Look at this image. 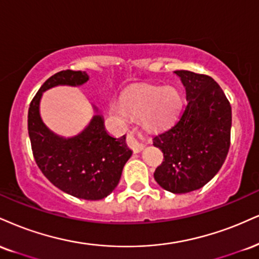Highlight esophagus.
Returning a JSON list of instances; mask_svg holds the SVG:
<instances>
[{
	"mask_svg": "<svg viewBox=\"0 0 259 259\" xmlns=\"http://www.w3.org/2000/svg\"><path fill=\"white\" fill-rule=\"evenodd\" d=\"M126 142H127V146H129V147L132 148L133 151L135 152V153H139V152H141L143 147H145V143H143V141H140V140L136 138V135L134 133H130L129 135H127Z\"/></svg>",
	"mask_w": 259,
	"mask_h": 259,
	"instance_id": "esophagus-1",
	"label": "esophagus"
}]
</instances>
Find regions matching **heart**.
Wrapping results in <instances>:
<instances>
[{"mask_svg": "<svg viewBox=\"0 0 259 259\" xmlns=\"http://www.w3.org/2000/svg\"><path fill=\"white\" fill-rule=\"evenodd\" d=\"M182 99L174 88L163 87H139L126 92L120 100H112L110 112L121 121L133 116L142 117L143 123L151 129L169 125L179 113Z\"/></svg>", "mask_w": 259, "mask_h": 259, "instance_id": "1", "label": "heart"}]
</instances>
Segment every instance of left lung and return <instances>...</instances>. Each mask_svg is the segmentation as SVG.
<instances>
[{"label":"left lung","instance_id":"left-lung-1","mask_svg":"<svg viewBox=\"0 0 259 259\" xmlns=\"http://www.w3.org/2000/svg\"><path fill=\"white\" fill-rule=\"evenodd\" d=\"M187 105L179 119L153 138L164 161L154 171L161 188L175 194L204 187L219 172L230 146L232 107L210 76L179 70Z\"/></svg>","mask_w":259,"mask_h":259}]
</instances>
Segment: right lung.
Here are the masks:
<instances>
[{
    "mask_svg": "<svg viewBox=\"0 0 259 259\" xmlns=\"http://www.w3.org/2000/svg\"><path fill=\"white\" fill-rule=\"evenodd\" d=\"M88 79L87 72L72 70L49 77L31 101L27 127L33 158L43 175L72 197L100 200L113 192L133 154L125 135L111 136L105 129L104 118L96 114L82 133L65 139L51 132L39 116L43 92L57 85H82Z\"/></svg>",
    "mask_w": 259,
    "mask_h": 259,
    "instance_id": "right-lung-1",
    "label": "right lung"
}]
</instances>
